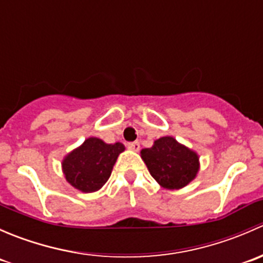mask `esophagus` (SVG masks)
<instances>
[{
  "mask_svg": "<svg viewBox=\"0 0 263 263\" xmlns=\"http://www.w3.org/2000/svg\"><path fill=\"white\" fill-rule=\"evenodd\" d=\"M128 148H129V149L134 151V152H138V151H139V148H140L139 142H130V143H128Z\"/></svg>",
  "mask_w": 263,
  "mask_h": 263,
  "instance_id": "esophagus-1",
  "label": "esophagus"
}]
</instances>
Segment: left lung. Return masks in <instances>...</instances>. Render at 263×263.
I'll use <instances>...</instances> for the list:
<instances>
[{"label": "left lung", "instance_id": "left-lung-1", "mask_svg": "<svg viewBox=\"0 0 263 263\" xmlns=\"http://www.w3.org/2000/svg\"><path fill=\"white\" fill-rule=\"evenodd\" d=\"M140 157L152 178L168 191L186 186L199 171L198 153L170 135L158 138L152 147L140 151Z\"/></svg>", "mask_w": 263, "mask_h": 263}]
</instances>
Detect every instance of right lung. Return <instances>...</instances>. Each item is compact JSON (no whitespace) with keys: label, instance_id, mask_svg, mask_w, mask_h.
I'll use <instances>...</instances> for the list:
<instances>
[{"label":"right lung","instance_id":"right-lung-1","mask_svg":"<svg viewBox=\"0 0 263 263\" xmlns=\"http://www.w3.org/2000/svg\"><path fill=\"white\" fill-rule=\"evenodd\" d=\"M125 151L120 142L108 144L100 138L90 137L62 160V173L72 188L83 193H93L102 188L112 173L119 155Z\"/></svg>","mask_w":263,"mask_h":263}]
</instances>
